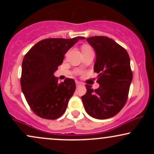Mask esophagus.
<instances>
[{
    "mask_svg": "<svg viewBox=\"0 0 154 154\" xmlns=\"http://www.w3.org/2000/svg\"><path fill=\"white\" fill-rule=\"evenodd\" d=\"M81 85H82V83L79 82V81H76V86H77V88L79 87V86H81Z\"/></svg>",
    "mask_w": 154,
    "mask_h": 154,
    "instance_id": "34e87169",
    "label": "esophagus"
}]
</instances>
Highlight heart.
<instances>
[{"label":"heart","mask_w":154,"mask_h":154,"mask_svg":"<svg viewBox=\"0 0 154 154\" xmlns=\"http://www.w3.org/2000/svg\"><path fill=\"white\" fill-rule=\"evenodd\" d=\"M89 48H91V47L89 46V45H83L82 46V50L83 51V50H87V49H89Z\"/></svg>","instance_id":"1"}]
</instances>
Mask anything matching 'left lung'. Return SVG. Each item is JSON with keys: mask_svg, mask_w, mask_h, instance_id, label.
<instances>
[{"mask_svg": "<svg viewBox=\"0 0 154 154\" xmlns=\"http://www.w3.org/2000/svg\"><path fill=\"white\" fill-rule=\"evenodd\" d=\"M86 40L96 54L94 72L98 74L97 82L100 85L93 90L85 85L83 105L92 117L109 119L117 114L128 100L132 79L130 56L123 47L108 37L94 36Z\"/></svg>", "mask_w": 154, "mask_h": 154, "instance_id": "obj_1", "label": "left lung"}]
</instances>
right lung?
Here are the masks:
<instances>
[{
    "instance_id": "obj_1",
    "label": "right lung",
    "mask_w": 154,
    "mask_h": 154,
    "mask_svg": "<svg viewBox=\"0 0 154 154\" xmlns=\"http://www.w3.org/2000/svg\"><path fill=\"white\" fill-rule=\"evenodd\" d=\"M84 37L40 40L26 53L22 61L21 86L26 102L36 115L56 119L66 111L76 89L74 79L58 82L54 73L70 48Z\"/></svg>"
}]
</instances>
